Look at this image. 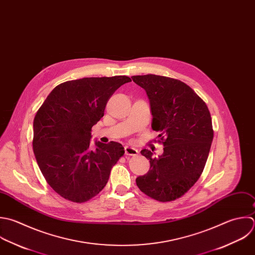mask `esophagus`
Here are the masks:
<instances>
[{"label": "esophagus", "mask_w": 255, "mask_h": 255, "mask_svg": "<svg viewBox=\"0 0 255 255\" xmlns=\"http://www.w3.org/2000/svg\"><path fill=\"white\" fill-rule=\"evenodd\" d=\"M125 154L128 155V156H136L138 154V150L133 148V147L126 146L125 147Z\"/></svg>", "instance_id": "1"}]
</instances>
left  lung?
I'll return each instance as SVG.
<instances>
[{
    "label": "left lung",
    "mask_w": 255,
    "mask_h": 255,
    "mask_svg": "<svg viewBox=\"0 0 255 255\" xmlns=\"http://www.w3.org/2000/svg\"><path fill=\"white\" fill-rule=\"evenodd\" d=\"M145 89L152 112V129L160 132L164 153L158 158L143 149L150 170L136 179L138 188L159 202L184 196L199 180L214 139L212 117L205 101L186 83L171 77L132 76Z\"/></svg>",
    "instance_id": "1"
}]
</instances>
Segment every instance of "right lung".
Segmentation results:
<instances>
[{"label":"right lung","instance_id":"obj_1","mask_svg":"<svg viewBox=\"0 0 255 255\" xmlns=\"http://www.w3.org/2000/svg\"><path fill=\"white\" fill-rule=\"evenodd\" d=\"M131 78L84 77L57 85L33 119L32 149L47 184L59 196L84 203L106 186L112 167L124 155L117 142H95L91 128L104 115L112 94Z\"/></svg>","mask_w":255,"mask_h":255}]
</instances>
